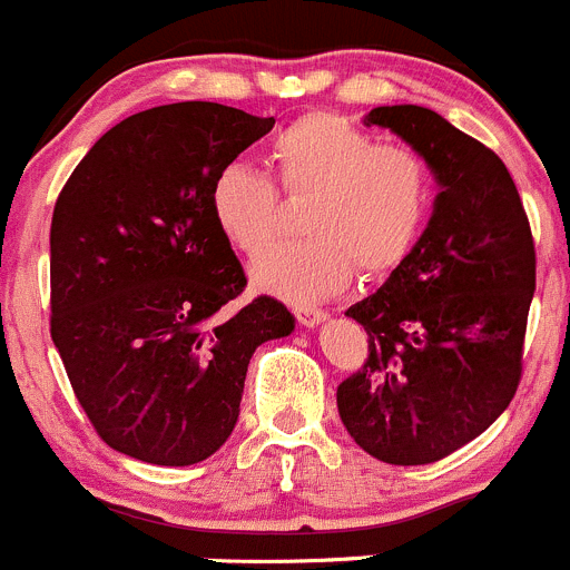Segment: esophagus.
<instances>
[{
  "instance_id": "esophagus-1",
  "label": "esophagus",
  "mask_w": 570,
  "mask_h": 570,
  "mask_svg": "<svg viewBox=\"0 0 570 570\" xmlns=\"http://www.w3.org/2000/svg\"><path fill=\"white\" fill-rule=\"evenodd\" d=\"M294 316L299 318V324H305V327H318V324L327 318V311H322V307L299 305V307H294Z\"/></svg>"
}]
</instances>
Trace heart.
Returning <instances> with one entry per match:
<instances>
[{
	"instance_id": "b5f03b06",
	"label": "heart",
	"mask_w": 570,
	"mask_h": 570,
	"mask_svg": "<svg viewBox=\"0 0 570 570\" xmlns=\"http://www.w3.org/2000/svg\"><path fill=\"white\" fill-rule=\"evenodd\" d=\"M282 193L307 198V237L282 243L252 265L259 291L285 302H316L346 288L355 268L383 276L411 254L433 200L420 150L377 142L338 114H305L271 142ZM209 213L235 252L257 257L279 229L276 184L246 161H229L209 184Z\"/></svg>"
}]
</instances>
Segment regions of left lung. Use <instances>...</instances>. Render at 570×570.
<instances>
[{
	"instance_id": "left-lung-1",
	"label": "left lung",
	"mask_w": 570,
	"mask_h": 570,
	"mask_svg": "<svg viewBox=\"0 0 570 570\" xmlns=\"http://www.w3.org/2000/svg\"><path fill=\"white\" fill-rule=\"evenodd\" d=\"M403 137L442 193L428 229L381 291L352 305L370 352L338 386L350 436L386 464H431L503 414L523 375L534 237L507 165L422 106L363 119Z\"/></svg>"
}]
</instances>
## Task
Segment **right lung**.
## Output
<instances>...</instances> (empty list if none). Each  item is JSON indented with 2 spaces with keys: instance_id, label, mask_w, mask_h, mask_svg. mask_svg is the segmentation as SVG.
Wrapping results in <instances>:
<instances>
[{
  "instance_id": "add662e5",
  "label": "right lung",
  "mask_w": 570,
  "mask_h": 570,
  "mask_svg": "<svg viewBox=\"0 0 570 570\" xmlns=\"http://www.w3.org/2000/svg\"><path fill=\"white\" fill-rule=\"evenodd\" d=\"M274 128L220 102L131 114L63 184L50 226V335L97 436L187 468L240 414L248 361L294 330L274 296L229 313L246 274L209 213V184Z\"/></svg>"
}]
</instances>
